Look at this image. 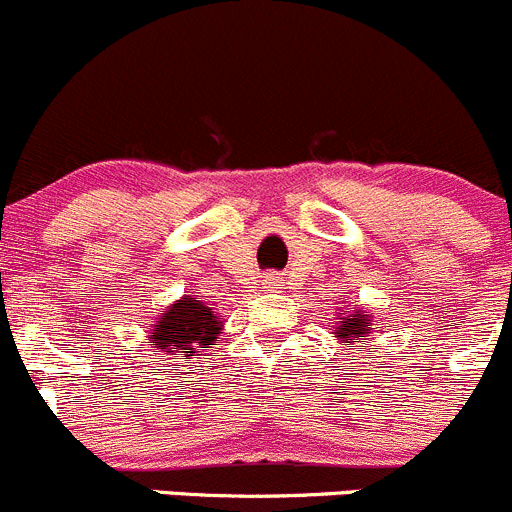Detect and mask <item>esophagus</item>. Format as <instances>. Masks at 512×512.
Instances as JSON below:
<instances>
[{
	"label": "esophagus",
	"instance_id": "34e87169",
	"mask_svg": "<svg viewBox=\"0 0 512 512\" xmlns=\"http://www.w3.org/2000/svg\"><path fill=\"white\" fill-rule=\"evenodd\" d=\"M263 283H266V288H278L281 286V276H278V273H268L266 278H263Z\"/></svg>",
	"mask_w": 512,
	"mask_h": 512
}]
</instances>
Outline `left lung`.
Masks as SVG:
<instances>
[{"mask_svg":"<svg viewBox=\"0 0 512 512\" xmlns=\"http://www.w3.org/2000/svg\"><path fill=\"white\" fill-rule=\"evenodd\" d=\"M368 318L366 316H361V313L356 311V316H348V318H343L341 321V328H338V338H343V343H346V346H351V343H356V341H363V338H366V333H368Z\"/></svg>","mask_w":512,"mask_h":512,"instance_id":"1","label":"left lung"}]
</instances>
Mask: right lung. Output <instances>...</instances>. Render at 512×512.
<instances>
[{"label":"right lung","instance_id":"obj_1","mask_svg":"<svg viewBox=\"0 0 512 512\" xmlns=\"http://www.w3.org/2000/svg\"><path fill=\"white\" fill-rule=\"evenodd\" d=\"M224 321L204 301L186 296L169 306V311L151 328L149 346L159 348L166 356H194L201 348L216 346Z\"/></svg>","mask_w":512,"mask_h":512}]
</instances>
